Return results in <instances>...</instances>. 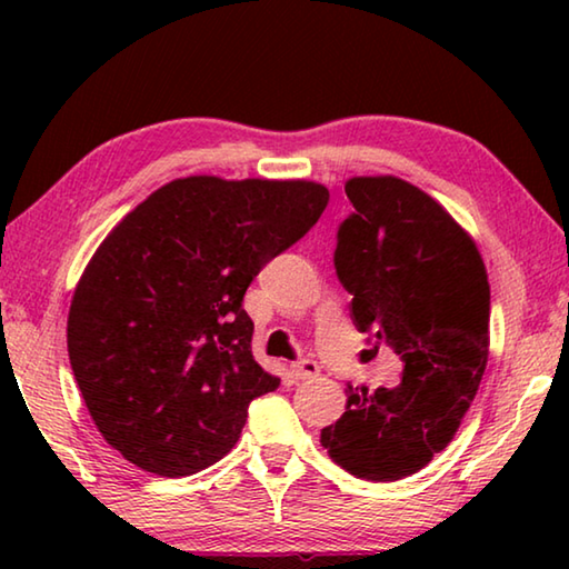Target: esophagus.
I'll use <instances>...</instances> for the list:
<instances>
[{
  "label": "esophagus",
  "instance_id": "34e87169",
  "mask_svg": "<svg viewBox=\"0 0 569 569\" xmlns=\"http://www.w3.org/2000/svg\"><path fill=\"white\" fill-rule=\"evenodd\" d=\"M291 371H293V377L296 379H303V381H308V379H316L321 373V366L316 363L313 359H301V361H293L291 363Z\"/></svg>",
  "mask_w": 569,
  "mask_h": 569
}]
</instances>
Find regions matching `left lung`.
<instances>
[{
	"label": "left lung",
	"instance_id": "8db88e82",
	"mask_svg": "<svg viewBox=\"0 0 569 569\" xmlns=\"http://www.w3.org/2000/svg\"><path fill=\"white\" fill-rule=\"evenodd\" d=\"M353 213L336 233L333 266L353 296L356 329L391 346L401 383H346V411L321 447L349 475L393 481L455 439L489 356V283L465 228L429 192L397 176L346 180Z\"/></svg>",
	"mask_w": 569,
	"mask_h": 569
}]
</instances>
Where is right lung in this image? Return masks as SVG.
I'll return each mask as SVG.
<instances>
[{
  "label": "right lung",
  "mask_w": 569,
  "mask_h": 569,
  "mask_svg": "<svg viewBox=\"0 0 569 569\" xmlns=\"http://www.w3.org/2000/svg\"><path fill=\"white\" fill-rule=\"evenodd\" d=\"M329 203L313 180H170L134 206L84 266L67 351L100 435L160 477L236 447L248 403L281 379L253 359L243 296Z\"/></svg>",
  "instance_id": "add662e5"
}]
</instances>
